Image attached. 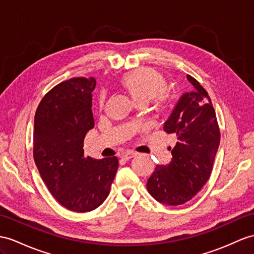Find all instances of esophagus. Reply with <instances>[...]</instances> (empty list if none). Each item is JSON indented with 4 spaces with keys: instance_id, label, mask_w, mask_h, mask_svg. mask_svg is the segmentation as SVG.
Here are the masks:
<instances>
[{
    "instance_id": "1",
    "label": "esophagus",
    "mask_w": 254,
    "mask_h": 254,
    "mask_svg": "<svg viewBox=\"0 0 254 254\" xmlns=\"http://www.w3.org/2000/svg\"><path fill=\"white\" fill-rule=\"evenodd\" d=\"M134 156H137V153H134V152H126V153L123 155V159L129 160V159L133 158Z\"/></svg>"
}]
</instances>
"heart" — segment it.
Here are the masks:
<instances>
[{"label": "heart", "instance_id": "1", "mask_svg": "<svg viewBox=\"0 0 254 254\" xmlns=\"http://www.w3.org/2000/svg\"><path fill=\"white\" fill-rule=\"evenodd\" d=\"M121 87L130 97L135 106L146 104L155 99L158 108L165 109L168 96L166 94V77L162 73L150 69L141 67L124 75L120 82Z\"/></svg>", "mask_w": 254, "mask_h": 254}]
</instances>
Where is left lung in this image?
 Returning a JSON list of instances; mask_svg holds the SVG:
<instances>
[{
	"label": "left lung",
	"mask_w": 254,
	"mask_h": 254,
	"mask_svg": "<svg viewBox=\"0 0 254 254\" xmlns=\"http://www.w3.org/2000/svg\"><path fill=\"white\" fill-rule=\"evenodd\" d=\"M191 89L179 99L164 123L167 133L177 135L168 165H158L146 189L153 198L169 206L183 205L198 193L211 175L220 144V129L208 92L188 75Z\"/></svg>",
	"instance_id": "obj_1"
}]
</instances>
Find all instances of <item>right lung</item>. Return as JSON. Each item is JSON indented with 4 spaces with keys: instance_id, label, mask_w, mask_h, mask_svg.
I'll use <instances>...</instances> for the list:
<instances>
[{
    "instance_id": "add662e5",
    "label": "right lung",
    "mask_w": 254,
    "mask_h": 254,
    "mask_svg": "<svg viewBox=\"0 0 254 254\" xmlns=\"http://www.w3.org/2000/svg\"><path fill=\"white\" fill-rule=\"evenodd\" d=\"M94 77L58 84L42 99L34 117L33 157L43 181L57 201L75 212L98 208L110 193L117 157L84 155V139L94 128Z\"/></svg>"
}]
</instances>
